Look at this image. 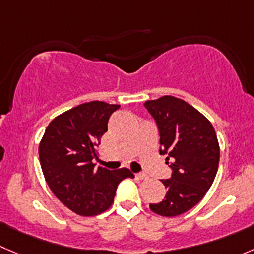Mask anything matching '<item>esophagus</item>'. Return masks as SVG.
<instances>
[{"instance_id": "34e87169", "label": "esophagus", "mask_w": 254, "mask_h": 254, "mask_svg": "<svg viewBox=\"0 0 254 254\" xmlns=\"http://www.w3.org/2000/svg\"><path fill=\"white\" fill-rule=\"evenodd\" d=\"M136 178H137V180H141V181L147 180V175H144V173H137Z\"/></svg>"}]
</instances>
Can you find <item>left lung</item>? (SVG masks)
Masks as SVG:
<instances>
[{"mask_svg": "<svg viewBox=\"0 0 254 254\" xmlns=\"http://www.w3.org/2000/svg\"><path fill=\"white\" fill-rule=\"evenodd\" d=\"M148 110L158 126L166 163L172 177L162 180L167 188L165 199L149 204L152 212L175 217L190 211L211 188L219 163V144L212 123L193 106L173 96L147 101Z\"/></svg>", "mask_w": 254, "mask_h": 254, "instance_id": "obj_1", "label": "left lung"}]
</instances>
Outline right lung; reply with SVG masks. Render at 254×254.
Segmentation results:
<instances>
[{"label":"right lung","mask_w":254,"mask_h":254,"mask_svg":"<svg viewBox=\"0 0 254 254\" xmlns=\"http://www.w3.org/2000/svg\"><path fill=\"white\" fill-rule=\"evenodd\" d=\"M120 105L92 101L53 118L40 142L38 154L48 187L79 216H96L113 203L118 183L133 178L128 168L96 167L97 147L110 116Z\"/></svg>","instance_id":"1"}]
</instances>
